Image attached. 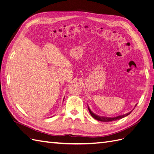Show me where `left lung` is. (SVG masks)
Wrapping results in <instances>:
<instances>
[{
    "mask_svg": "<svg viewBox=\"0 0 154 154\" xmlns=\"http://www.w3.org/2000/svg\"><path fill=\"white\" fill-rule=\"evenodd\" d=\"M88 111H89V112L91 114V115L92 116L93 118H94L96 120H98V121H100V122H113V121H116V120H118V119H122L124 117H125V116H127L128 115H129L130 113H131V112H130L128 113V114H126L125 115H122V116H118V117H115V118H106V117H102V116H97L96 114H94V113L92 112V111L90 110L89 107L88 106Z\"/></svg>",
    "mask_w": 154,
    "mask_h": 154,
    "instance_id": "obj_1",
    "label": "left lung"
}]
</instances>
